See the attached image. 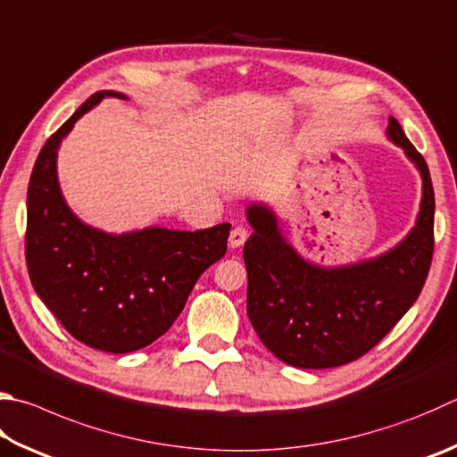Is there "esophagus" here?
Listing matches in <instances>:
<instances>
[{
    "label": "esophagus",
    "instance_id": "esophagus-1",
    "mask_svg": "<svg viewBox=\"0 0 457 457\" xmlns=\"http://www.w3.org/2000/svg\"><path fill=\"white\" fill-rule=\"evenodd\" d=\"M247 236H250V231H247L244 226L234 228V229H231V234H229V245H231V247L244 245Z\"/></svg>",
    "mask_w": 457,
    "mask_h": 457
}]
</instances>
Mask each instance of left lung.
Here are the masks:
<instances>
[{"instance_id":"left-lung-1","label":"left lung","mask_w":457,"mask_h":457,"mask_svg":"<svg viewBox=\"0 0 457 457\" xmlns=\"http://www.w3.org/2000/svg\"><path fill=\"white\" fill-rule=\"evenodd\" d=\"M387 137L416 163L424 195L416 228L394 250L342 268L305 262L286 242L268 205L252 204L244 245L247 315L263 345L303 370L337 368L378 345L418 300L434 255V186L428 163L395 118Z\"/></svg>"}]
</instances>
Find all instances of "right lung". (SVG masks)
Segmentation results:
<instances>
[{"label": "right lung", "mask_w": 457, "mask_h": 457, "mask_svg": "<svg viewBox=\"0 0 457 457\" xmlns=\"http://www.w3.org/2000/svg\"><path fill=\"white\" fill-rule=\"evenodd\" d=\"M107 96L123 97L97 91L41 147L28 187L26 262L36 294L73 337L128 353L171 328L197 278L226 255L231 226L112 236L73 215L57 184V147Z\"/></svg>", "instance_id": "right-lung-1"}]
</instances>
